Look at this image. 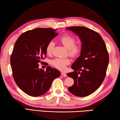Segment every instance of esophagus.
<instances>
[{"label":"esophagus","instance_id":"34e87169","mask_svg":"<svg viewBox=\"0 0 120 120\" xmlns=\"http://www.w3.org/2000/svg\"><path fill=\"white\" fill-rule=\"evenodd\" d=\"M61 75L63 77H66L67 76V75L65 73H61Z\"/></svg>","mask_w":120,"mask_h":120}]
</instances>
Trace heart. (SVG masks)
Returning a JSON list of instances; mask_svg holds the SVG:
<instances>
[{
    "instance_id": "heart-1",
    "label": "heart",
    "mask_w": 120,
    "mask_h": 120,
    "mask_svg": "<svg viewBox=\"0 0 120 120\" xmlns=\"http://www.w3.org/2000/svg\"><path fill=\"white\" fill-rule=\"evenodd\" d=\"M60 41L63 45L68 49L69 55L72 57H75L81 52V46L79 44H75L76 39L73 36L65 34L60 38ZM55 44L52 41H50L46 47V53L50 55L54 49ZM71 60L68 58H56L52 60L51 64L53 66L58 70L63 71L65 70L66 66L70 63Z\"/></svg>"
}]
</instances>
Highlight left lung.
<instances>
[{"label": "left lung", "mask_w": 120, "mask_h": 120, "mask_svg": "<svg viewBox=\"0 0 120 120\" xmlns=\"http://www.w3.org/2000/svg\"><path fill=\"white\" fill-rule=\"evenodd\" d=\"M82 42L80 56L72 64L74 71L67 74L74 79L68 90L74 95L84 97L94 93L105 79L109 56L103 39L98 33L83 26L70 27Z\"/></svg>", "instance_id": "8db88e82"}]
</instances>
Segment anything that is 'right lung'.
<instances>
[{
	"mask_svg": "<svg viewBox=\"0 0 120 120\" xmlns=\"http://www.w3.org/2000/svg\"><path fill=\"white\" fill-rule=\"evenodd\" d=\"M57 35L56 29L37 28L22 33L15 44L10 56L12 75L18 86L29 95L46 93L60 75L57 69L48 66L44 71L38 64L46 57L47 44Z\"/></svg>",
	"mask_w": 120,
	"mask_h": 120,
	"instance_id": "obj_1",
	"label": "right lung"
}]
</instances>
